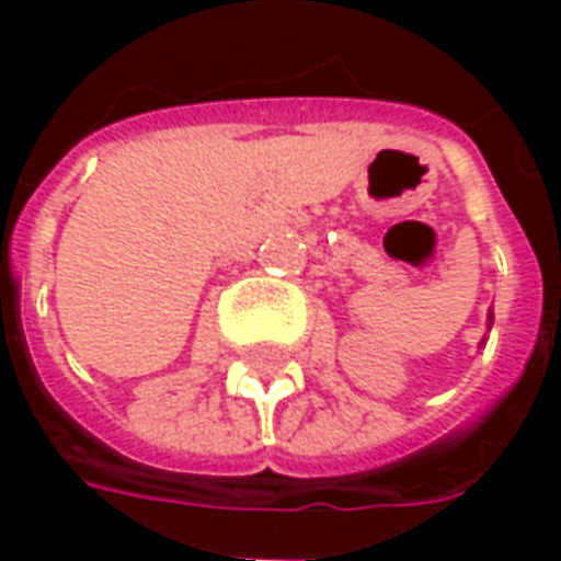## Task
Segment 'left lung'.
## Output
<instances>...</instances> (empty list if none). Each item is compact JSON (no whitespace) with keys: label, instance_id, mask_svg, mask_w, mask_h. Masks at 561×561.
Wrapping results in <instances>:
<instances>
[{"label":"left lung","instance_id":"obj_1","mask_svg":"<svg viewBox=\"0 0 561 561\" xmlns=\"http://www.w3.org/2000/svg\"><path fill=\"white\" fill-rule=\"evenodd\" d=\"M490 324H493V312H490Z\"/></svg>","mask_w":561,"mask_h":561}]
</instances>
